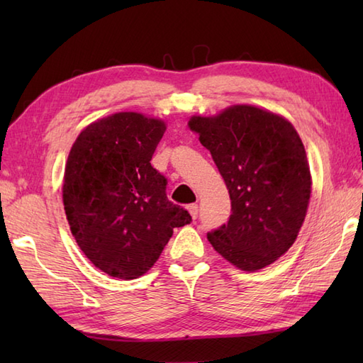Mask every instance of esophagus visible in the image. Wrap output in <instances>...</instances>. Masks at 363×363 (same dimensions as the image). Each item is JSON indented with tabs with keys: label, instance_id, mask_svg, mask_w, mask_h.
<instances>
[{
	"label": "esophagus",
	"instance_id": "obj_1",
	"mask_svg": "<svg viewBox=\"0 0 363 363\" xmlns=\"http://www.w3.org/2000/svg\"><path fill=\"white\" fill-rule=\"evenodd\" d=\"M187 209H189V212L191 215V218L196 220V217H198V204H190Z\"/></svg>",
	"mask_w": 363,
	"mask_h": 363
}]
</instances>
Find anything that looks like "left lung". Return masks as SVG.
Wrapping results in <instances>:
<instances>
[{
	"label": "left lung",
	"instance_id": "1",
	"mask_svg": "<svg viewBox=\"0 0 363 363\" xmlns=\"http://www.w3.org/2000/svg\"><path fill=\"white\" fill-rule=\"evenodd\" d=\"M230 198L226 225L207 233L215 251L243 272H256L295 243L311 199L304 145L285 118L254 106L217 117H191Z\"/></svg>",
	"mask_w": 363,
	"mask_h": 363
}]
</instances>
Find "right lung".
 <instances>
[{"mask_svg":"<svg viewBox=\"0 0 363 363\" xmlns=\"http://www.w3.org/2000/svg\"><path fill=\"white\" fill-rule=\"evenodd\" d=\"M165 123L118 112L91 123L73 143L62 198L72 234L87 259L118 279L156 264L173 228L191 221L167 198V177L151 159Z\"/></svg>","mask_w":363,"mask_h":363,"instance_id":"1","label":"right lung"}]
</instances>
